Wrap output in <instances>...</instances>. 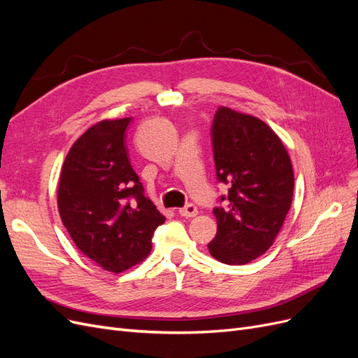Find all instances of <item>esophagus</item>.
<instances>
[{
	"label": "esophagus",
	"mask_w": 358,
	"mask_h": 358,
	"mask_svg": "<svg viewBox=\"0 0 358 358\" xmlns=\"http://www.w3.org/2000/svg\"><path fill=\"white\" fill-rule=\"evenodd\" d=\"M197 213H199V209L194 204H188V206H185V208L179 209V215L185 216V218H194Z\"/></svg>",
	"instance_id": "1"
}]
</instances>
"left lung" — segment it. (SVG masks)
I'll list each match as a JSON object with an SVG mask.
<instances>
[{"label":"left lung","mask_w":358,"mask_h":358,"mask_svg":"<svg viewBox=\"0 0 358 358\" xmlns=\"http://www.w3.org/2000/svg\"><path fill=\"white\" fill-rule=\"evenodd\" d=\"M216 176L229 183L218 230L208 245L225 264H246L273 245L291 208L294 173L282 140L252 115L218 107L212 124Z\"/></svg>","instance_id":"obj_1"}]
</instances>
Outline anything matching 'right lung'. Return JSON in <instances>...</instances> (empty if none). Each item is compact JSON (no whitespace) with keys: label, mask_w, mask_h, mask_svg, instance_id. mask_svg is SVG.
Returning <instances> with one entry per match:
<instances>
[{"label":"right lung","mask_w":358,"mask_h":358,"mask_svg":"<svg viewBox=\"0 0 358 358\" xmlns=\"http://www.w3.org/2000/svg\"><path fill=\"white\" fill-rule=\"evenodd\" d=\"M129 121L104 119L76 140L64 159L57 197L62 224L79 251L112 273L142 263L155 229L166 221L129 164ZM131 196L136 203H129Z\"/></svg>","instance_id":"right-lung-1"}]
</instances>
